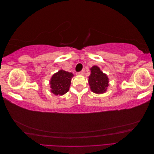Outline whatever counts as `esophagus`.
Returning a JSON list of instances; mask_svg holds the SVG:
<instances>
[{
    "label": "esophagus",
    "mask_w": 154,
    "mask_h": 154,
    "mask_svg": "<svg viewBox=\"0 0 154 154\" xmlns=\"http://www.w3.org/2000/svg\"><path fill=\"white\" fill-rule=\"evenodd\" d=\"M84 73H85V71H80V72H78V75L82 76V75H83V74H84Z\"/></svg>",
    "instance_id": "obj_1"
}]
</instances>
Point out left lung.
I'll return each instance as SVG.
<instances>
[{"mask_svg": "<svg viewBox=\"0 0 154 154\" xmlns=\"http://www.w3.org/2000/svg\"><path fill=\"white\" fill-rule=\"evenodd\" d=\"M90 70L91 74L88 76V82L91 91L95 94H103L106 92L109 85L108 76L96 66H92Z\"/></svg>", "mask_w": 154, "mask_h": 154, "instance_id": "left-lung-1", "label": "left lung"}]
</instances>
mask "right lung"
<instances>
[{
  "label": "right lung",
  "mask_w": 154,
  "mask_h": 154,
  "mask_svg": "<svg viewBox=\"0 0 154 154\" xmlns=\"http://www.w3.org/2000/svg\"><path fill=\"white\" fill-rule=\"evenodd\" d=\"M74 76L72 72L60 69L54 73L49 81L51 92L56 96H62L67 93L71 83V79Z\"/></svg>",
  "instance_id": "obj_1"
}]
</instances>
